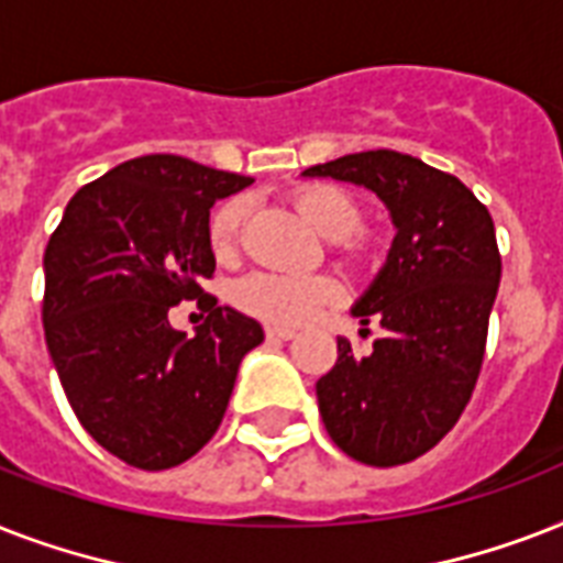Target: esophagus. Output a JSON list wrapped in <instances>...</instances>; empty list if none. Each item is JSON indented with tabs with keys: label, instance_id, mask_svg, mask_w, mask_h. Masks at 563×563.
Instances as JSON below:
<instances>
[{
	"label": "esophagus",
	"instance_id": "34e87169",
	"mask_svg": "<svg viewBox=\"0 0 563 563\" xmlns=\"http://www.w3.org/2000/svg\"><path fill=\"white\" fill-rule=\"evenodd\" d=\"M265 335H268V342H291L295 330L291 327H265Z\"/></svg>",
	"mask_w": 563,
	"mask_h": 563
}]
</instances>
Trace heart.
Listing matches in <instances>:
<instances>
[{
    "mask_svg": "<svg viewBox=\"0 0 563 563\" xmlns=\"http://www.w3.org/2000/svg\"><path fill=\"white\" fill-rule=\"evenodd\" d=\"M295 201H298L303 219L327 239H347L353 230L360 228V203L353 201L344 189L316 184V187L300 189ZM242 221H245V201L242 198H230L212 212L210 245L216 254H233ZM335 298H339V286L324 274L254 272L233 286V300H236L239 309L277 327L307 324Z\"/></svg>",
    "mask_w": 563,
    "mask_h": 563,
    "instance_id": "obj_1",
    "label": "heart"
}]
</instances>
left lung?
<instances>
[{"label": "left lung", "mask_w": 563, "mask_h": 563, "mask_svg": "<svg viewBox=\"0 0 563 563\" xmlns=\"http://www.w3.org/2000/svg\"><path fill=\"white\" fill-rule=\"evenodd\" d=\"M303 178L368 189L397 230L351 309L385 333L368 356L339 339V360L316 383L321 420L356 462H415L455 427L479 376L503 274L490 212L459 178L388 148L318 163Z\"/></svg>", "instance_id": "1"}]
</instances>
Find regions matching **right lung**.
<instances>
[{
  "mask_svg": "<svg viewBox=\"0 0 563 563\" xmlns=\"http://www.w3.org/2000/svg\"><path fill=\"white\" fill-rule=\"evenodd\" d=\"M254 180L175 154L119 163L73 195L46 245L48 356L81 427L140 471L192 459L219 429L263 327L201 289L216 272L210 207ZM208 307L195 336L168 309Z\"/></svg>",
  "mask_w": 563,
  "mask_h": 563,
  "instance_id": "obj_1",
  "label": "right lung"
}]
</instances>
